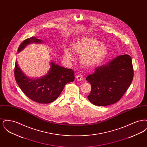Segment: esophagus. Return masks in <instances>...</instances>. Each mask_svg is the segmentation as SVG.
Listing matches in <instances>:
<instances>
[{"label": "esophagus", "mask_w": 147, "mask_h": 147, "mask_svg": "<svg viewBox=\"0 0 147 147\" xmlns=\"http://www.w3.org/2000/svg\"><path fill=\"white\" fill-rule=\"evenodd\" d=\"M76 79L78 81H81L84 79V77L82 75H78L76 76Z\"/></svg>", "instance_id": "obj_1"}]
</instances>
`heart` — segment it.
I'll use <instances>...</instances> for the list:
<instances>
[{
  "instance_id": "obj_1",
  "label": "heart",
  "mask_w": 147,
  "mask_h": 147,
  "mask_svg": "<svg viewBox=\"0 0 147 147\" xmlns=\"http://www.w3.org/2000/svg\"><path fill=\"white\" fill-rule=\"evenodd\" d=\"M72 51L76 55L80 56V62L85 67L90 68L100 63L107 55V45L100 42L93 37H85L77 40L72 44ZM64 58L68 61H73L74 56L70 50L64 49Z\"/></svg>"
}]
</instances>
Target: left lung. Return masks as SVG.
Instances as JSON below:
<instances>
[{
	"label": "left lung",
	"instance_id": "1",
	"mask_svg": "<svg viewBox=\"0 0 147 147\" xmlns=\"http://www.w3.org/2000/svg\"><path fill=\"white\" fill-rule=\"evenodd\" d=\"M132 58L128 55L117 56L106 64L95 68L86 77L91 84L88 98L96 106H107L119 101L133 80Z\"/></svg>",
	"mask_w": 147,
	"mask_h": 147
}]
</instances>
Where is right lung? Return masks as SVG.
I'll return each instance as SVG.
<instances>
[{
	"mask_svg": "<svg viewBox=\"0 0 147 147\" xmlns=\"http://www.w3.org/2000/svg\"><path fill=\"white\" fill-rule=\"evenodd\" d=\"M42 42L35 37L28 38L21 43L18 51L20 52L31 43ZM74 72L51 62V68L46 76L37 79L30 78L22 71L16 61L14 75L17 84L28 98L40 104H49L59 96L65 84L74 81Z\"/></svg>",
	"mask_w": 147,
	"mask_h": 147,
	"instance_id": "add662e5",
	"label": "right lung"
}]
</instances>
